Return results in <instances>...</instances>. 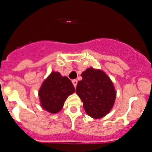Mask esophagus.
Returning <instances> with one entry per match:
<instances>
[{
  "mask_svg": "<svg viewBox=\"0 0 152 152\" xmlns=\"http://www.w3.org/2000/svg\"><path fill=\"white\" fill-rule=\"evenodd\" d=\"M72 84H73L74 87H75V88H76V86H77V80H72Z\"/></svg>",
  "mask_w": 152,
  "mask_h": 152,
  "instance_id": "1",
  "label": "esophagus"
}]
</instances>
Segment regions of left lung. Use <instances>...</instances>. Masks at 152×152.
<instances>
[{"label": "left lung", "mask_w": 152, "mask_h": 152, "mask_svg": "<svg viewBox=\"0 0 152 152\" xmlns=\"http://www.w3.org/2000/svg\"><path fill=\"white\" fill-rule=\"evenodd\" d=\"M76 93L83 102L86 113L93 119H101L110 112L116 91L108 75L100 69L88 68L81 74Z\"/></svg>", "instance_id": "obj_1"}]
</instances>
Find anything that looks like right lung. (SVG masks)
<instances>
[{
  "instance_id": "right-lung-1",
  "label": "right lung",
  "mask_w": 152,
  "mask_h": 152,
  "mask_svg": "<svg viewBox=\"0 0 152 152\" xmlns=\"http://www.w3.org/2000/svg\"><path fill=\"white\" fill-rule=\"evenodd\" d=\"M75 91L72 81L66 76L52 72L39 90L40 106L50 113H58L62 110L68 96Z\"/></svg>"
}]
</instances>
